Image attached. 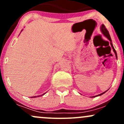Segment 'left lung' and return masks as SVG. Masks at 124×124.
I'll list each match as a JSON object with an SVG mask.
<instances>
[{"instance_id":"obj_1","label":"left lung","mask_w":124,"mask_h":124,"mask_svg":"<svg viewBox=\"0 0 124 124\" xmlns=\"http://www.w3.org/2000/svg\"><path fill=\"white\" fill-rule=\"evenodd\" d=\"M101 31L102 33L104 35V36H106V37L107 38L109 41H110V44H111V47L112 48V49H113L115 55H116V59H117V55H116V49H115L114 48L113 45H112V42H112L111 39V37H110V35H109V34L108 31L107 30V28H106V27H105V25H104V24H102L101 27ZM107 91H106V92H103V93H102L101 94H99V95H97V96L92 97H95L101 96V95L103 94H104L105 93H106Z\"/></svg>"}]
</instances>
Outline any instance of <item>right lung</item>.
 <instances>
[{
	"label": "right lung",
	"instance_id": "obj_1",
	"mask_svg": "<svg viewBox=\"0 0 124 124\" xmlns=\"http://www.w3.org/2000/svg\"><path fill=\"white\" fill-rule=\"evenodd\" d=\"M45 93H45L42 94H41V95H39V96H38L37 97H40V96H43V95L45 94ZM35 97H36V96H33V97H32V98H35Z\"/></svg>",
	"mask_w": 124,
	"mask_h": 124
}]
</instances>
